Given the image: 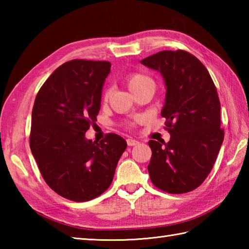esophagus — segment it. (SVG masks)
<instances>
[{"label":"esophagus","instance_id":"obj_1","mask_svg":"<svg viewBox=\"0 0 249 249\" xmlns=\"http://www.w3.org/2000/svg\"><path fill=\"white\" fill-rule=\"evenodd\" d=\"M126 141H127V145H129V146H134V145L139 144V141H137L135 139H131V138L127 139Z\"/></svg>","mask_w":249,"mask_h":249}]
</instances>
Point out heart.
Here are the masks:
<instances>
[{
  "mask_svg": "<svg viewBox=\"0 0 249 249\" xmlns=\"http://www.w3.org/2000/svg\"><path fill=\"white\" fill-rule=\"evenodd\" d=\"M125 82H126V84H127L128 89L133 93L138 91L139 89L143 88L145 86H154V83H153V80L150 77H147V76L143 75V73H140V72L128 73V75L125 78ZM110 95H111V89H107L104 92V95H103L104 102H108Z\"/></svg>",
  "mask_w": 249,
  "mask_h": 249,
  "instance_id": "1",
  "label": "heart"
}]
</instances>
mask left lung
<instances>
[{"instance_id": "obj_1", "label": "left lung", "mask_w": 249, "mask_h": 249, "mask_svg": "<svg viewBox=\"0 0 249 249\" xmlns=\"http://www.w3.org/2000/svg\"><path fill=\"white\" fill-rule=\"evenodd\" d=\"M141 63L165 80L161 116L171 135L168 143L149 141L151 181L169 194L192 192L210 174L224 141L216 87L205 66L187 51H160Z\"/></svg>"}]
</instances>
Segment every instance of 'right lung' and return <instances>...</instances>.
Listing matches in <instances>:
<instances>
[{
    "label": "right lung",
    "mask_w": 249,
    "mask_h": 249,
    "mask_svg": "<svg viewBox=\"0 0 249 249\" xmlns=\"http://www.w3.org/2000/svg\"><path fill=\"white\" fill-rule=\"evenodd\" d=\"M107 61L71 60L57 67L36 95L30 146L48 186L68 200L83 202L102 195L112 183L127 143L107 134L86 138L100 109Z\"/></svg>",
    "instance_id": "right-lung-1"
}]
</instances>
